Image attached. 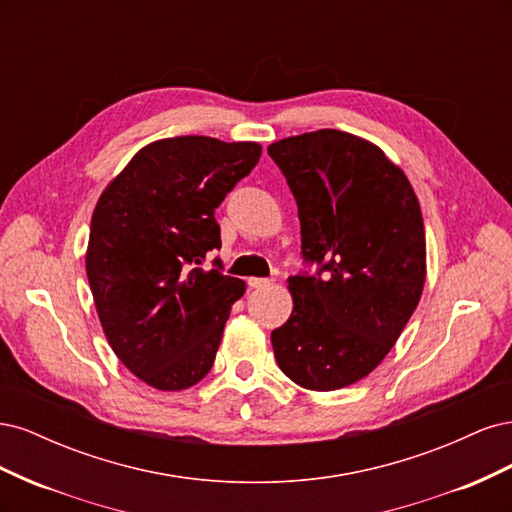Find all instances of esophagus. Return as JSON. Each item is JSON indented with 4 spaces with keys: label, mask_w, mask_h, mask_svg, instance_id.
<instances>
[{
    "label": "esophagus",
    "mask_w": 512,
    "mask_h": 512,
    "mask_svg": "<svg viewBox=\"0 0 512 512\" xmlns=\"http://www.w3.org/2000/svg\"><path fill=\"white\" fill-rule=\"evenodd\" d=\"M247 284H250V288H254V290H262V288H269L273 282L271 280H262V277H250V280H247Z\"/></svg>",
    "instance_id": "esophagus-1"
}]
</instances>
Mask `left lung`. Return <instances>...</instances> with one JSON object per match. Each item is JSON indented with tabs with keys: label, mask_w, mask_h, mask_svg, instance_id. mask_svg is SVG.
<instances>
[{
	"label": "left lung",
	"mask_w": 512,
	"mask_h": 512,
	"mask_svg": "<svg viewBox=\"0 0 512 512\" xmlns=\"http://www.w3.org/2000/svg\"><path fill=\"white\" fill-rule=\"evenodd\" d=\"M267 151L297 200L303 256L325 271L288 277L275 361L307 391L344 389L382 363L421 301V205L401 166L350 132H305Z\"/></svg>",
	"instance_id": "1"
}]
</instances>
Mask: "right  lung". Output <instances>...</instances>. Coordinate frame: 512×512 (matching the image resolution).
Instances as JSON below:
<instances>
[{"label": "right lung", "instance_id": "obj_1", "mask_svg": "<svg viewBox=\"0 0 512 512\" xmlns=\"http://www.w3.org/2000/svg\"><path fill=\"white\" fill-rule=\"evenodd\" d=\"M260 153L252 141L162 138L138 149L98 198L89 288L113 352L153 389L183 391L209 374L245 282L198 265L222 245L215 209Z\"/></svg>", "mask_w": 512, "mask_h": 512}]
</instances>
